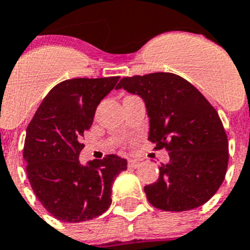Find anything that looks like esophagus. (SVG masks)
Wrapping results in <instances>:
<instances>
[{
  "label": "esophagus",
  "instance_id": "34e87169",
  "mask_svg": "<svg viewBox=\"0 0 250 250\" xmlns=\"http://www.w3.org/2000/svg\"><path fill=\"white\" fill-rule=\"evenodd\" d=\"M140 167V161L136 159H128V167Z\"/></svg>",
  "mask_w": 250,
  "mask_h": 250
}]
</instances>
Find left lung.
<instances>
[{"mask_svg": "<svg viewBox=\"0 0 250 250\" xmlns=\"http://www.w3.org/2000/svg\"><path fill=\"white\" fill-rule=\"evenodd\" d=\"M117 89L140 95L150 118L148 140L169 152L157 182L145 187L163 211H188L206 203L225 179L229 142L216 109L190 83L170 72L123 77Z\"/></svg>", "mask_w": 250, "mask_h": 250, "instance_id": "obj_1", "label": "left lung"}]
</instances>
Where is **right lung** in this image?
Masks as SVG:
<instances>
[{
  "label": "right lung",
  "instance_id": "obj_1",
  "mask_svg": "<svg viewBox=\"0 0 250 250\" xmlns=\"http://www.w3.org/2000/svg\"><path fill=\"white\" fill-rule=\"evenodd\" d=\"M119 76L62 81L44 98L26 128L22 156L39 202L63 222L95 219L112 203V186L127 160L106 155L81 165L83 132L96 106L115 87Z\"/></svg>",
  "mask_w": 250,
  "mask_h": 250
}]
</instances>
